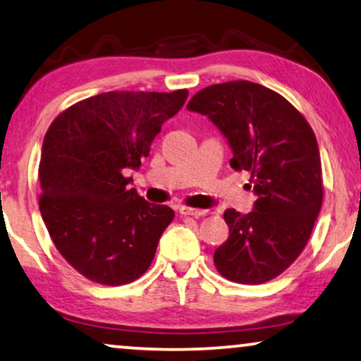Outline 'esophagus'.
Instances as JSON below:
<instances>
[{
  "mask_svg": "<svg viewBox=\"0 0 361 361\" xmlns=\"http://www.w3.org/2000/svg\"><path fill=\"white\" fill-rule=\"evenodd\" d=\"M180 212L183 216H190V217H202V216L207 214V211L195 209V207H181Z\"/></svg>",
  "mask_w": 361,
  "mask_h": 361,
  "instance_id": "esophagus-1",
  "label": "esophagus"
}]
</instances>
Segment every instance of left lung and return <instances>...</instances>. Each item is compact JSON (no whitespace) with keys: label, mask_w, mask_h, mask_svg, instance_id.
<instances>
[{"label":"left lung","mask_w":361,"mask_h":361,"mask_svg":"<svg viewBox=\"0 0 361 361\" xmlns=\"http://www.w3.org/2000/svg\"><path fill=\"white\" fill-rule=\"evenodd\" d=\"M204 114L229 140L235 171L250 173L253 211L227 209L229 238L214 252L229 281L262 284L291 267L311 237L322 206V166L306 118L267 86L247 80L211 85L186 106Z\"/></svg>","instance_id":"8db88e82"}]
</instances>
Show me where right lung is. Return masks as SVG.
Returning <instances> with one entry per match:
<instances>
[{"instance_id":"right-lung-1","label":"right lung","mask_w":361,"mask_h":361,"mask_svg":"<svg viewBox=\"0 0 361 361\" xmlns=\"http://www.w3.org/2000/svg\"><path fill=\"white\" fill-rule=\"evenodd\" d=\"M186 98L188 90L108 91L78 101L50 124L39 209L60 255L90 281L121 286L149 270L175 212L130 190L124 170L139 169Z\"/></svg>"}]
</instances>
